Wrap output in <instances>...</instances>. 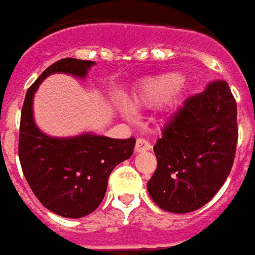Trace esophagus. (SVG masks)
I'll return each mask as SVG.
<instances>
[{"label": "esophagus", "mask_w": 255, "mask_h": 255, "mask_svg": "<svg viewBox=\"0 0 255 255\" xmlns=\"http://www.w3.org/2000/svg\"><path fill=\"white\" fill-rule=\"evenodd\" d=\"M150 147L152 146H150V143L146 138H137V141H135V152H146Z\"/></svg>", "instance_id": "34e87169"}]
</instances>
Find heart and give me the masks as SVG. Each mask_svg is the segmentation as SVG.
Wrapping results in <instances>:
<instances>
[{"mask_svg": "<svg viewBox=\"0 0 255 255\" xmlns=\"http://www.w3.org/2000/svg\"><path fill=\"white\" fill-rule=\"evenodd\" d=\"M181 82H183V77L176 72L152 78L143 85V91L138 100L143 103H158L167 100L180 88ZM124 114L128 115L127 111H124Z\"/></svg>", "mask_w": 255, "mask_h": 255, "instance_id": "obj_1", "label": "heart"}]
</instances>
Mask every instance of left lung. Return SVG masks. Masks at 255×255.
Returning <instances> with one entry per match:
<instances>
[{"instance_id":"obj_1","label":"left lung","mask_w":255,"mask_h":255,"mask_svg":"<svg viewBox=\"0 0 255 255\" xmlns=\"http://www.w3.org/2000/svg\"><path fill=\"white\" fill-rule=\"evenodd\" d=\"M238 143L236 102L226 81L189 97L153 146L156 170L147 181L153 202L184 214L213 199L229 176Z\"/></svg>"}]
</instances>
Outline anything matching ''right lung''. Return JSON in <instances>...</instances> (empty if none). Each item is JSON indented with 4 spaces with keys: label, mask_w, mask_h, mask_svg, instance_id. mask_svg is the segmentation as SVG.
I'll return each instance as SVG.
<instances>
[{
    "label": "right lung",
    "mask_w": 255,
    "mask_h": 255,
    "mask_svg": "<svg viewBox=\"0 0 255 255\" xmlns=\"http://www.w3.org/2000/svg\"><path fill=\"white\" fill-rule=\"evenodd\" d=\"M94 62L62 59L47 68L26 93L19 134V158L27 184L51 213L79 219L93 213L105 198L112 170L132 155L135 138H111L93 132L51 137L36 127L33 96L53 74L85 78Z\"/></svg>",
    "instance_id": "add662e5"
}]
</instances>
